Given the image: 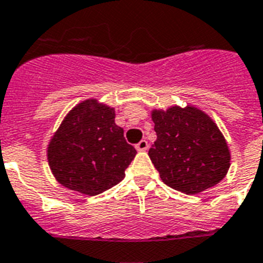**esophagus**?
<instances>
[{
    "label": "esophagus",
    "instance_id": "1",
    "mask_svg": "<svg viewBox=\"0 0 263 263\" xmlns=\"http://www.w3.org/2000/svg\"><path fill=\"white\" fill-rule=\"evenodd\" d=\"M136 149L138 151H147L148 149V141L147 140H140L136 144Z\"/></svg>",
    "mask_w": 263,
    "mask_h": 263
}]
</instances>
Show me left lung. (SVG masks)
<instances>
[{"label":"left lung","instance_id":"1","mask_svg":"<svg viewBox=\"0 0 263 263\" xmlns=\"http://www.w3.org/2000/svg\"><path fill=\"white\" fill-rule=\"evenodd\" d=\"M157 139L148 151L160 177L171 188L196 195L221 181L230 166L225 138L196 107L152 112Z\"/></svg>","mask_w":263,"mask_h":263}]
</instances>
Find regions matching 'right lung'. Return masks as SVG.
<instances>
[{
	"label": "right lung",
	"instance_id": "obj_1",
	"mask_svg": "<svg viewBox=\"0 0 263 263\" xmlns=\"http://www.w3.org/2000/svg\"><path fill=\"white\" fill-rule=\"evenodd\" d=\"M136 149L115 124V111L95 99L84 100L67 114L54 134L47 159L63 186L95 196L124 179Z\"/></svg>",
	"mask_w": 263,
	"mask_h": 263
}]
</instances>
